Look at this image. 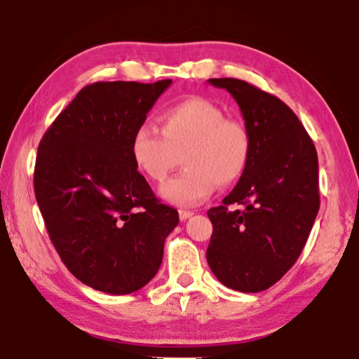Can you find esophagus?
<instances>
[{"instance_id": "obj_1", "label": "esophagus", "mask_w": 359, "mask_h": 359, "mask_svg": "<svg viewBox=\"0 0 359 359\" xmlns=\"http://www.w3.org/2000/svg\"><path fill=\"white\" fill-rule=\"evenodd\" d=\"M193 215V212L191 210H179V217H180V220L184 222V220H187V218H190Z\"/></svg>"}]
</instances>
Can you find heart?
I'll return each mask as SVG.
<instances>
[{
    "label": "heart",
    "instance_id": "obj_1",
    "mask_svg": "<svg viewBox=\"0 0 359 359\" xmlns=\"http://www.w3.org/2000/svg\"><path fill=\"white\" fill-rule=\"evenodd\" d=\"M133 158L144 174L163 182L184 158L185 171L161 187V196L177 205L209 198L217 185L238 180L250 155V136L238 120L224 117L222 107L193 96L161 114V131L141 125L131 142Z\"/></svg>",
    "mask_w": 359,
    "mask_h": 359
}]
</instances>
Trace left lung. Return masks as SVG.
<instances>
[{
	"mask_svg": "<svg viewBox=\"0 0 359 359\" xmlns=\"http://www.w3.org/2000/svg\"><path fill=\"white\" fill-rule=\"evenodd\" d=\"M209 83L238 102L250 155L238 185L208 210L214 231L205 258L224 287L259 293L287 274L311 234L320 209L317 150L277 96L239 79Z\"/></svg>",
	"mask_w": 359,
	"mask_h": 359,
	"instance_id": "left-lung-1",
	"label": "left lung"
}]
</instances>
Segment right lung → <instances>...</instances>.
<instances>
[{"label":"right lung","instance_id":"obj_1","mask_svg":"<svg viewBox=\"0 0 359 359\" xmlns=\"http://www.w3.org/2000/svg\"><path fill=\"white\" fill-rule=\"evenodd\" d=\"M171 83L87 85L39 142L34 194L48 238L71 274L102 293L145 287L179 224L131 151L135 131Z\"/></svg>","mask_w":359,"mask_h":359}]
</instances>
